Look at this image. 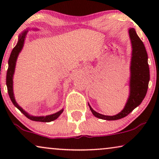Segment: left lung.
<instances>
[{"mask_svg":"<svg viewBox=\"0 0 159 159\" xmlns=\"http://www.w3.org/2000/svg\"><path fill=\"white\" fill-rule=\"evenodd\" d=\"M129 34L132 51L130 65V91L127 102L124 109L114 116H106L99 114L93 110L90 104H88L93 114L97 118L108 121L124 118L142 103L147 93L150 80V71L146 50L143 41L137 34L134 28H130L129 30Z\"/></svg>","mask_w":159,"mask_h":159,"instance_id":"8db88e82","label":"left lung"}]
</instances>
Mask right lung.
Instances as JSON below:
<instances>
[{
    "label": "right lung",
    "mask_w": 159,
    "mask_h": 159,
    "mask_svg": "<svg viewBox=\"0 0 159 159\" xmlns=\"http://www.w3.org/2000/svg\"><path fill=\"white\" fill-rule=\"evenodd\" d=\"M27 30H25V32H23L20 35L19 37L18 43L16 46L13 48L11 53L9 59H8V68L7 70V74H6V85H7L8 89V93L9 95V97L11 98V101H12V103L22 114L25 115L26 117H27L28 119H30V120L35 121H41V122H50L55 120L58 118V116L61 114L64 109H61L59 111L55 113V114H51V115H48L45 116H34L32 115H30L25 111V110L22 109V108L20 107L18 105V103L16 102L15 100L14 95V90H13V76L14 74L15 70V66H16V62L17 57H18L19 53H20L21 49H22L24 43H25V40L27 35Z\"/></svg>",
    "instance_id": "add662e5"
}]
</instances>
